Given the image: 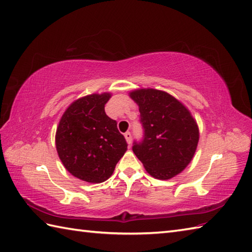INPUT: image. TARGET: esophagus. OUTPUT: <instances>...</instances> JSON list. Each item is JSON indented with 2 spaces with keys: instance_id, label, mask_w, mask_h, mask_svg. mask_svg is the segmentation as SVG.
Wrapping results in <instances>:
<instances>
[{
  "instance_id": "34e87169",
  "label": "esophagus",
  "mask_w": 252,
  "mask_h": 252,
  "mask_svg": "<svg viewBox=\"0 0 252 252\" xmlns=\"http://www.w3.org/2000/svg\"><path fill=\"white\" fill-rule=\"evenodd\" d=\"M125 137H126V142H127V144H130L132 143V135H131V133L130 132H126V133H125Z\"/></svg>"
}]
</instances>
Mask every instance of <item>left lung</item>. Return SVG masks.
Listing matches in <instances>:
<instances>
[{
    "instance_id": "obj_1",
    "label": "left lung",
    "mask_w": 252,
    "mask_h": 252,
    "mask_svg": "<svg viewBox=\"0 0 252 252\" xmlns=\"http://www.w3.org/2000/svg\"><path fill=\"white\" fill-rule=\"evenodd\" d=\"M129 95L145 129L143 143L135 144L133 152L153 178H174L194 158L199 142L197 121L182 101L164 91L141 88Z\"/></svg>"
}]
</instances>
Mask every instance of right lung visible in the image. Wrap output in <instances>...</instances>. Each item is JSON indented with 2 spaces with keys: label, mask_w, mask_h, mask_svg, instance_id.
<instances>
[{
  "label": "right lung",
  "mask_w": 252,
  "mask_h": 252,
  "mask_svg": "<svg viewBox=\"0 0 252 252\" xmlns=\"http://www.w3.org/2000/svg\"><path fill=\"white\" fill-rule=\"evenodd\" d=\"M110 97L109 92L93 93L72 101L56 129V151L63 167L88 183L108 180L127 149L117 122L105 112Z\"/></svg>",
  "instance_id": "add662e5"
}]
</instances>
